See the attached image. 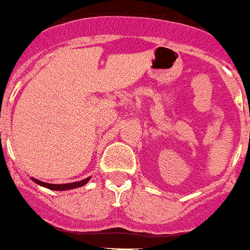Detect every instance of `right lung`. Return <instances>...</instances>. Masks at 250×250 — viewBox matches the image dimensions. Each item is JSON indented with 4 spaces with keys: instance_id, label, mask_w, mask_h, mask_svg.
<instances>
[{
    "instance_id": "right-lung-1",
    "label": "right lung",
    "mask_w": 250,
    "mask_h": 250,
    "mask_svg": "<svg viewBox=\"0 0 250 250\" xmlns=\"http://www.w3.org/2000/svg\"><path fill=\"white\" fill-rule=\"evenodd\" d=\"M90 179H91V177H86V179L81 180V181H78V182H71V184L57 185V184H47V182L40 181V180L34 179V177H31V180H33V181L35 182V184L40 185V186H42V187H46V188H48V189H52V191H68V189L78 188V187L85 186V185L87 184L88 181H90Z\"/></svg>"
}]
</instances>
